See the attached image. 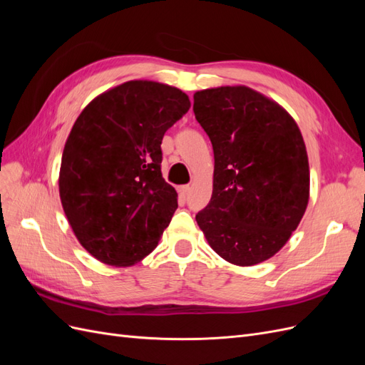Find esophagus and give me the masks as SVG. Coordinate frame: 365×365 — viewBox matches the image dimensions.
Instances as JSON below:
<instances>
[{
    "mask_svg": "<svg viewBox=\"0 0 365 365\" xmlns=\"http://www.w3.org/2000/svg\"><path fill=\"white\" fill-rule=\"evenodd\" d=\"M189 190H190V185H181V187H178V192H180L181 197H185L187 193H189Z\"/></svg>",
    "mask_w": 365,
    "mask_h": 365,
    "instance_id": "1",
    "label": "esophagus"
}]
</instances>
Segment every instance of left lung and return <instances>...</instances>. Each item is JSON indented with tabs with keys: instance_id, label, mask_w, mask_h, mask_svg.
<instances>
[{
	"instance_id": "obj_1",
	"label": "left lung",
	"mask_w": 365,
	"mask_h": 365,
	"mask_svg": "<svg viewBox=\"0 0 365 365\" xmlns=\"http://www.w3.org/2000/svg\"><path fill=\"white\" fill-rule=\"evenodd\" d=\"M193 101L215 153L213 195L196 222L220 257L251 267L272 257L306 212L302 132L282 106L247 86L197 91Z\"/></svg>"
}]
</instances>
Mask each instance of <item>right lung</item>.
Segmentation results:
<instances>
[{
    "label": "right lung",
    "mask_w": 365,
    "mask_h": 365,
    "mask_svg": "<svg viewBox=\"0 0 365 365\" xmlns=\"http://www.w3.org/2000/svg\"><path fill=\"white\" fill-rule=\"evenodd\" d=\"M189 108L178 88L130 81L77 117L62 153L59 193L76 237L97 260L129 267L158 245L178 208L161 173V141Z\"/></svg>",
    "instance_id": "1"
}]
</instances>
